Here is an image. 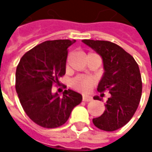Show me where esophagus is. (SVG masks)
I'll use <instances>...</instances> for the list:
<instances>
[{
	"instance_id": "1",
	"label": "esophagus",
	"mask_w": 152,
	"mask_h": 152,
	"mask_svg": "<svg viewBox=\"0 0 152 152\" xmlns=\"http://www.w3.org/2000/svg\"><path fill=\"white\" fill-rule=\"evenodd\" d=\"M93 100V97L90 96H83V101H86V102H89V101H92Z\"/></svg>"
}]
</instances>
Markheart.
Here are the masks:
<instances>
[{
  "instance_id": "b5f03b06",
  "label": "heart",
  "mask_w": 152,
  "mask_h": 152,
  "mask_svg": "<svg viewBox=\"0 0 152 152\" xmlns=\"http://www.w3.org/2000/svg\"><path fill=\"white\" fill-rule=\"evenodd\" d=\"M94 85L95 78L93 77H90V75H78L70 81V86L74 89L83 93L90 91Z\"/></svg>"
}]
</instances>
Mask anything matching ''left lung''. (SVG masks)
<instances>
[{
  "label": "left lung",
  "instance_id": "8db88e82",
  "mask_svg": "<svg viewBox=\"0 0 152 152\" xmlns=\"http://www.w3.org/2000/svg\"><path fill=\"white\" fill-rule=\"evenodd\" d=\"M83 43L103 59L105 73L97 91L110 93L106 110L100 117L93 118V123L105 131L117 130L128 123L139 107L142 93L139 66L132 56L114 43L99 40H83ZM94 98L100 100L99 96Z\"/></svg>",
  "mask_w": 152,
  "mask_h": 152
}]
</instances>
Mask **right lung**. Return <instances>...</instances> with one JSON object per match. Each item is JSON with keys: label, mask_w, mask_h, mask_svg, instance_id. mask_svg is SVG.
Returning a JSON list of instances; mask_svg holds the SVG:
<instances>
[{"label": "right lung", "mask_w": 152, "mask_h": 152, "mask_svg": "<svg viewBox=\"0 0 152 152\" xmlns=\"http://www.w3.org/2000/svg\"><path fill=\"white\" fill-rule=\"evenodd\" d=\"M70 40L45 41L23 56L15 74V89L26 115L35 124L54 129L64 125L73 108L81 103L82 96L65 90L63 96L52 93L66 74Z\"/></svg>", "instance_id": "obj_1"}]
</instances>
